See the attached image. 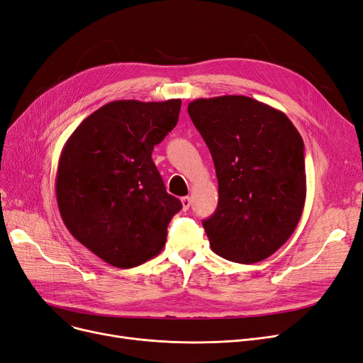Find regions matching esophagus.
<instances>
[{
    "label": "esophagus",
    "mask_w": 363,
    "mask_h": 363,
    "mask_svg": "<svg viewBox=\"0 0 363 363\" xmlns=\"http://www.w3.org/2000/svg\"><path fill=\"white\" fill-rule=\"evenodd\" d=\"M180 201H182V207H183V211L189 210V207H191V204H192V199H191V196H183Z\"/></svg>",
    "instance_id": "34e87169"
}]
</instances>
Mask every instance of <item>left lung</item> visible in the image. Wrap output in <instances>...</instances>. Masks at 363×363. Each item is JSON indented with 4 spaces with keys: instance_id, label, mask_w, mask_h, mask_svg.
I'll return each mask as SVG.
<instances>
[{
    "instance_id": "left-lung-1",
    "label": "left lung",
    "mask_w": 363,
    "mask_h": 363,
    "mask_svg": "<svg viewBox=\"0 0 363 363\" xmlns=\"http://www.w3.org/2000/svg\"><path fill=\"white\" fill-rule=\"evenodd\" d=\"M187 111L219 182V204L202 222L211 249L232 262H260L291 238L302 216V137L283 111L244 95L199 98Z\"/></svg>"
}]
</instances>
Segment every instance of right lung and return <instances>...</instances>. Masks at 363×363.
<instances>
[{
	"label": "right lung",
	"mask_w": 363,
	"mask_h": 363,
	"mask_svg": "<svg viewBox=\"0 0 363 363\" xmlns=\"http://www.w3.org/2000/svg\"><path fill=\"white\" fill-rule=\"evenodd\" d=\"M182 99L113 101L88 116L62 149L56 201L67 229L94 255L133 268L164 249L182 208L152 152L177 125Z\"/></svg>",
	"instance_id": "1"
}]
</instances>
